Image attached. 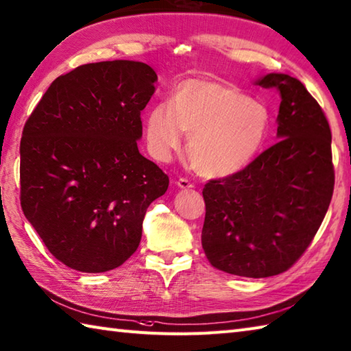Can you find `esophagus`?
I'll return each mask as SVG.
<instances>
[{
    "label": "esophagus",
    "instance_id": "obj_1",
    "mask_svg": "<svg viewBox=\"0 0 351 351\" xmlns=\"http://www.w3.org/2000/svg\"><path fill=\"white\" fill-rule=\"evenodd\" d=\"M176 185L182 190H187V189H193V184H191L189 180H185V178H180V180L176 181Z\"/></svg>",
    "mask_w": 351,
    "mask_h": 351
}]
</instances>
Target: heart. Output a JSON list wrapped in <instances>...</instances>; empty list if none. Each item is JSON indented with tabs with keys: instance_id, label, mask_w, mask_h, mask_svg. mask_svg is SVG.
<instances>
[{
	"instance_id": "1",
	"label": "heart",
	"mask_w": 351,
	"mask_h": 351,
	"mask_svg": "<svg viewBox=\"0 0 351 351\" xmlns=\"http://www.w3.org/2000/svg\"><path fill=\"white\" fill-rule=\"evenodd\" d=\"M269 112L239 86L190 79L176 86L170 103H158L146 117L149 152L167 161L185 132L193 167L207 178H228L248 167L263 147Z\"/></svg>"
}]
</instances>
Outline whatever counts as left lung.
<instances>
[{"mask_svg": "<svg viewBox=\"0 0 351 351\" xmlns=\"http://www.w3.org/2000/svg\"><path fill=\"white\" fill-rule=\"evenodd\" d=\"M280 94L278 143L239 173L205 184L202 248L216 269L277 276L303 256L332 201V132L318 101L289 74L256 80Z\"/></svg>", "mask_w": 351, "mask_h": 351, "instance_id": "left-lung-1", "label": "left lung"}]
</instances>
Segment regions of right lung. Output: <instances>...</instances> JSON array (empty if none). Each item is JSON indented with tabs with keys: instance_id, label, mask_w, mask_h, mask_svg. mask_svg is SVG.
I'll return each mask as SVG.
<instances>
[{
	"instance_id": "obj_1",
	"label": "right lung",
	"mask_w": 351,
	"mask_h": 351,
	"mask_svg": "<svg viewBox=\"0 0 351 351\" xmlns=\"http://www.w3.org/2000/svg\"><path fill=\"white\" fill-rule=\"evenodd\" d=\"M156 73L136 60L80 65L53 82L21 138V207L59 262L80 272L123 265L146 210L169 187L147 158L141 111Z\"/></svg>"
}]
</instances>
